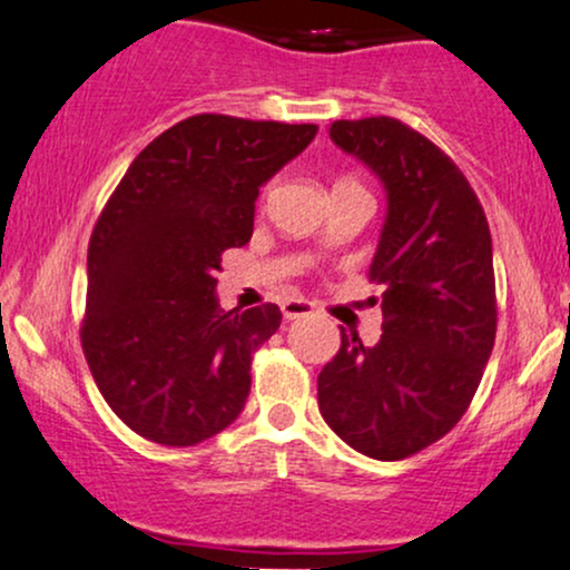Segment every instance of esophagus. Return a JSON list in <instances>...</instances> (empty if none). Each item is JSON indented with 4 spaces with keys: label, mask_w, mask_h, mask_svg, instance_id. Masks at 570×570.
Masks as SVG:
<instances>
[{
    "label": "esophagus",
    "mask_w": 570,
    "mask_h": 570,
    "mask_svg": "<svg viewBox=\"0 0 570 570\" xmlns=\"http://www.w3.org/2000/svg\"><path fill=\"white\" fill-rule=\"evenodd\" d=\"M312 312H315V306H312L309 302H304V298H287V302H283V315H285V320L309 317Z\"/></svg>",
    "instance_id": "esophagus-1"
}]
</instances>
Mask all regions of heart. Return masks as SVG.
<instances>
[{"mask_svg": "<svg viewBox=\"0 0 570 570\" xmlns=\"http://www.w3.org/2000/svg\"><path fill=\"white\" fill-rule=\"evenodd\" d=\"M338 185H361V183L353 180V177H342V180H336L334 188H338Z\"/></svg>", "mask_w": 570, "mask_h": 570, "instance_id": "obj_1", "label": "heart"}]
</instances>
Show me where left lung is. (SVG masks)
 Masks as SVG:
<instances>
[{"label": "left lung", "mask_w": 570, "mask_h": 570, "mask_svg": "<svg viewBox=\"0 0 570 570\" xmlns=\"http://www.w3.org/2000/svg\"><path fill=\"white\" fill-rule=\"evenodd\" d=\"M331 139L387 190L368 268L385 331L374 347L342 331L317 376L320 414L363 455L404 460L446 436L482 382L498 328L490 226L458 164L399 118L334 120Z\"/></svg>", "instance_id": "8db88e82"}]
</instances>
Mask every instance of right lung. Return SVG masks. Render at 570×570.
I'll use <instances>...</instances> for the list:
<instances>
[{"label":"right lung","instance_id":"1","mask_svg":"<svg viewBox=\"0 0 570 570\" xmlns=\"http://www.w3.org/2000/svg\"><path fill=\"white\" fill-rule=\"evenodd\" d=\"M315 124L202 112L158 134L112 190L88 242L80 342L96 387L134 433L194 446L239 417L277 304L223 312L220 258L253 236L258 190Z\"/></svg>","mask_w":570,"mask_h":570}]
</instances>
